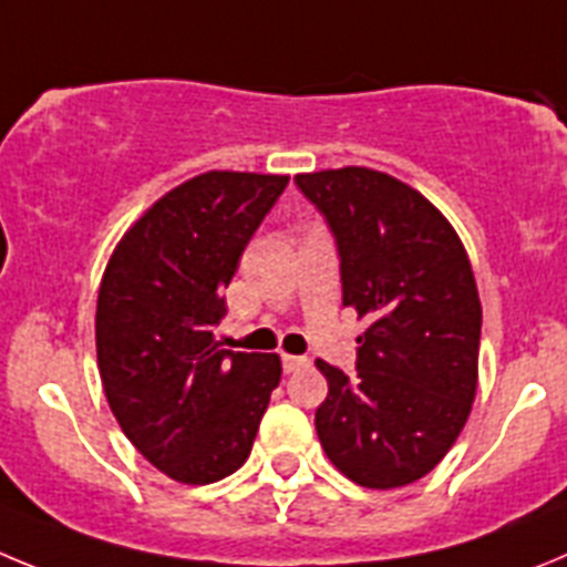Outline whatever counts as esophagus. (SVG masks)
I'll use <instances>...</instances> for the list:
<instances>
[{"instance_id":"obj_1","label":"esophagus","mask_w":567,"mask_h":567,"mask_svg":"<svg viewBox=\"0 0 567 567\" xmlns=\"http://www.w3.org/2000/svg\"><path fill=\"white\" fill-rule=\"evenodd\" d=\"M305 367H310V359H305V355H282L285 372H299L305 370Z\"/></svg>"}]
</instances>
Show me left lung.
I'll list each match as a JSON object with an SVG mask.
<instances>
[{
	"instance_id": "1",
	"label": "left lung",
	"mask_w": 567,
	"mask_h": 567,
	"mask_svg": "<svg viewBox=\"0 0 567 567\" xmlns=\"http://www.w3.org/2000/svg\"><path fill=\"white\" fill-rule=\"evenodd\" d=\"M333 234L341 305L367 316L355 372L316 359V432L367 488L421 481L461 435L477 390L481 299L455 228L406 183L364 166L296 175Z\"/></svg>"
}]
</instances>
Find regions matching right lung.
<instances>
[{"label":"right lung","mask_w":567,"mask_h":567,"mask_svg":"<svg viewBox=\"0 0 567 567\" xmlns=\"http://www.w3.org/2000/svg\"><path fill=\"white\" fill-rule=\"evenodd\" d=\"M288 186L282 175L206 172L126 231L99 290L95 347L112 415L181 483L223 481L251 455L279 355L223 350L226 288Z\"/></svg>","instance_id":"right-lung-1"}]
</instances>
